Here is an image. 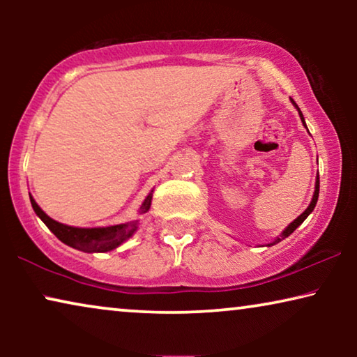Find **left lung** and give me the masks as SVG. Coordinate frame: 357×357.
<instances>
[{
	"label": "left lung",
	"mask_w": 357,
	"mask_h": 357,
	"mask_svg": "<svg viewBox=\"0 0 357 357\" xmlns=\"http://www.w3.org/2000/svg\"><path fill=\"white\" fill-rule=\"evenodd\" d=\"M291 102H292V105H294V107H296V109H297V112H299V116H301V120H302V125H304V126H305V128H307V125H305V120H304V115H302V112H301V109H299V107H297V104H296V102H294V100H292V99H291ZM307 131H309V130H307ZM319 192H320V180H319V177H317V180H315V192H314V197H312V202H310V204H309V206H307V209H305V211H304V213H302V214H301V216H297V218L294 219V221H292V222L289 224V226H287V227L284 229V231H282V232L280 234V236H278V237L275 238V241H273V242H270V243H268V245H266V247L276 245V243H280L281 241H284V238H286V237H289V236H291V234H292V232H294V231H296V229H297V227H299V226H301V224L305 221V219H307V216H309V214H310L312 211H314V208H315V204H317V199H319Z\"/></svg>",
	"instance_id": "obj_1"
}]
</instances>
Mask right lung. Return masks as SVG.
I'll list each match as a JSON object with an SVG mask.
<instances>
[{
  "label": "right lung",
  "instance_id": "1",
  "mask_svg": "<svg viewBox=\"0 0 357 357\" xmlns=\"http://www.w3.org/2000/svg\"><path fill=\"white\" fill-rule=\"evenodd\" d=\"M153 192L151 190L148 197L144 198L143 204L139 206V214H146L151 208V199H153ZM31 203L33 211L38 218L42 219L43 224L60 238L63 243L70 245L76 250L86 252V253H104L115 250L116 247H120L121 243L128 241L133 234L138 231L139 227V219L135 221L123 222V224H115V226H107V227H73L66 226L52 219L43 209L36 203V199L31 195Z\"/></svg>",
  "mask_w": 357,
  "mask_h": 357
}]
</instances>
